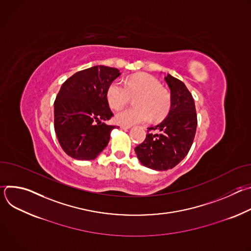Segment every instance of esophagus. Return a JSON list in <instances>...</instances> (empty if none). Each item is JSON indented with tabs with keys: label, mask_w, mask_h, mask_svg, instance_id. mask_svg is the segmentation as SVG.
<instances>
[{
	"label": "esophagus",
	"mask_w": 251,
	"mask_h": 251,
	"mask_svg": "<svg viewBox=\"0 0 251 251\" xmlns=\"http://www.w3.org/2000/svg\"><path fill=\"white\" fill-rule=\"evenodd\" d=\"M131 126H127V125H120V128L121 129H123V130H127V129H129Z\"/></svg>",
	"instance_id": "34e87169"
}]
</instances>
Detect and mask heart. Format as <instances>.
<instances>
[{
    "instance_id": "1",
    "label": "heart",
    "mask_w": 251,
    "mask_h": 251,
    "mask_svg": "<svg viewBox=\"0 0 251 251\" xmlns=\"http://www.w3.org/2000/svg\"><path fill=\"white\" fill-rule=\"evenodd\" d=\"M135 97L133 108L116 113L115 120L121 125L162 120L171 108L170 93L162 87L161 82L147 74H139L128 77L125 85L119 81L110 83L106 90V99L114 109H120Z\"/></svg>"
}]
</instances>
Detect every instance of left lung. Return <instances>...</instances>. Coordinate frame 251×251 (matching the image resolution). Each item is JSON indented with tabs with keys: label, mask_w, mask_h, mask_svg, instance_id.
I'll list each match as a JSON object with an SVG mask.
<instances>
[{
	"label": "left lung",
	"mask_w": 251,
	"mask_h": 251,
	"mask_svg": "<svg viewBox=\"0 0 251 251\" xmlns=\"http://www.w3.org/2000/svg\"><path fill=\"white\" fill-rule=\"evenodd\" d=\"M165 81L171 90L170 112L159 125L148 128L146 139L135 148L140 162L157 171L174 168L188 155L198 125L195 101L184 82L170 75Z\"/></svg>",
	"instance_id": "1"
}]
</instances>
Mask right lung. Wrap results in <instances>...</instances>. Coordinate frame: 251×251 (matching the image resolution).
I'll return each instance as SVG.
<instances>
[{
  "label": "right lung",
  "instance_id": "add662e5",
  "mask_svg": "<svg viewBox=\"0 0 251 251\" xmlns=\"http://www.w3.org/2000/svg\"><path fill=\"white\" fill-rule=\"evenodd\" d=\"M120 75L114 67L96 65L66 79L54 100V131L63 151L76 160H93L108 145L116 126L106 90Z\"/></svg>",
  "mask_w": 251,
  "mask_h": 251
}]
</instances>
